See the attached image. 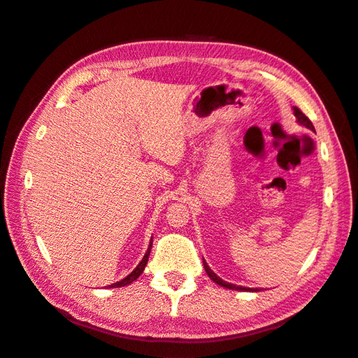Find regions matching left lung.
<instances>
[{
    "label": "left lung",
    "mask_w": 358,
    "mask_h": 358,
    "mask_svg": "<svg viewBox=\"0 0 358 358\" xmlns=\"http://www.w3.org/2000/svg\"><path fill=\"white\" fill-rule=\"evenodd\" d=\"M292 110H294V116H296V119H297V122L300 124V125H303V127H306V128H309V129H312V131H315V128H313V125H312V122L309 121V117L303 113L300 109H297V107H292ZM203 266H204V270H206V273H208V276L213 280L215 284H218V285H221V287H224V288H229V289H236V291H252V292H257V291H259V289H257V288H246V287H237V285H234V284H230V282H225V280H222L218 275H216L213 270L208 266V263L204 262V258H203Z\"/></svg>",
    "instance_id": "obj_1"
}]
</instances>
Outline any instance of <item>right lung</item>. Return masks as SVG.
<instances>
[{
  "instance_id": "1",
  "label": "right lung",
  "mask_w": 358,
  "mask_h": 358,
  "mask_svg": "<svg viewBox=\"0 0 358 358\" xmlns=\"http://www.w3.org/2000/svg\"><path fill=\"white\" fill-rule=\"evenodd\" d=\"M150 248H152V239H150V242H149L148 251H146V254H145L143 259L137 264V267L133 270V272L129 273L127 278H124V279L119 280V282H115V284L109 285V288H119V287H125V285H129L131 282H134V280H136L140 275L143 273V270H145V267H146V264H148V258H149V254H150Z\"/></svg>"
}]
</instances>
